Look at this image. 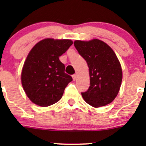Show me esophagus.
<instances>
[{
	"instance_id": "obj_1",
	"label": "esophagus",
	"mask_w": 146,
	"mask_h": 146,
	"mask_svg": "<svg viewBox=\"0 0 146 146\" xmlns=\"http://www.w3.org/2000/svg\"><path fill=\"white\" fill-rule=\"evenodd\" d=\"M72 77H73V80H76V78H77V75H76V74H74V75H73V76H72Z\"/></svg>"
}]
</instances>
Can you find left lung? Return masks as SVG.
Wrapping results in <instances>:
<instances>
[{
    "label": "left lung",
    "instance_id": "obj_1",
    "mask_svg": "<svg viewBox=\"0 0 146 146\" xmlns=\"http://www.w3.org/2000/svg\"><path fill=\"white\" fill-rule=\"evenodd\" d=\"M74 46L89 68L90 87L82 92L84 100L94 107L110 104L119 93L122 70L112 48L100 39L76 40Z\"/></svg>",
    "mask_w": 146,
    "mask_h": 146
}]
</instances>
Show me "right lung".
I'll list each match as a JSON object with an SVG mask.
<instances>
[{"label": "right lung", "instance_id": "1", "mask_svg": "<svg viewBox=\"0 0 146 146\" xmlns=\"http://www.w3.org/2000/svg\"><path fill=\"white\" fill-rule=\"evenodd\" d=\"M73 44L70 39H44L35 45L24 63L21 74L23 89L36 105L48 107L61 100L72 77L65 73L58 57Z\"/></svg>", "mask_w": 146, "mask_h": 146}]
</instances>
